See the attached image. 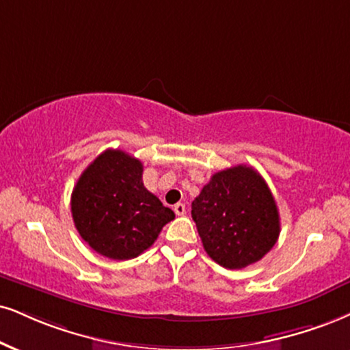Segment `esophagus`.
I'll use <instances>...</instances> for the list:
<instances>
[{"instance_id": "1", "label": "esophagus", "mask_w": 350, "mask_h": 350, "mask_svg": "<svg viewBox=\"0 0 350 350\" xmlns=\"http://www.w3.org/2000/svg\"><path fill=\"white\" fill-rule=\"evenodd\" d=\"M174 211L176 215H183L185 213H187V208H185L183 202H176V204L174 206Z\"/></svg>"}]
</instances>
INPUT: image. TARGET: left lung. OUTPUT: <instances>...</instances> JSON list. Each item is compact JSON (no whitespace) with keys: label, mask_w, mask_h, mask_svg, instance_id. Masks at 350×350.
Returning a JSON list of instances; mask_svg holds the SVG:
<instances>
[{"label":"left lung","mask_w":350,"mask_h":350,"mask_svg":"<svg viewBox=\"0 0 350 350\" xmlns=\"http://www.w3.org/2000/svg\"><path fill=\"white\" fill-rule=\"evenodd\" d=\"M202 247L227 269L260 261L280 232L279 211L262 176L248 165L217 172L191 204Z\"/></svg>","instance_id":"1"}]
</instances>
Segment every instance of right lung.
I'll use <instances>...</instances> for the list:
<instances>
[{
    "mask_svg": "<svg viewBox=\"0 0 350 350\" xmlns=\"http://www.w3.org/2000/svg\"><path fill=\"white\" fill-rule=\"evenodd\" d=\"M72 221L94 252L110 260L139 256L157 240L174 211L142 183V163L120 149L102 152L71 195Z\"/></svg>",
    "mask_w": 350,
    "mask_h": 350,
    "instance_id": "right-lung-1",
    "label": "right lung"
}]
</instances>
